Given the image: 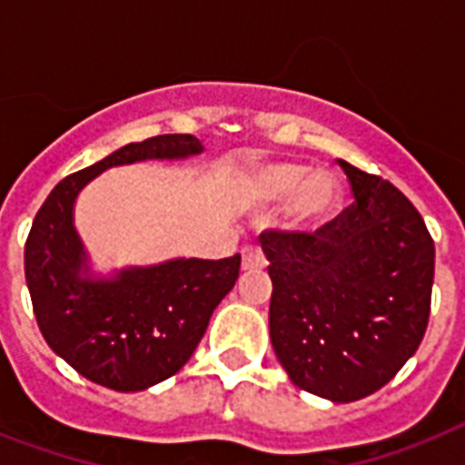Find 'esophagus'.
<instances>
[{
	"label": "esophagus",
	"mask_w": 465,
	"mask_h": 465,
	"mask_svg": "<svg viewBox=\"0 0 465 465\" xmlns=\"http://www.w3.org/2000/svg\"><path fill=\"white\" fill-rule=\"evenodd\" d=\"M241 258H243V270H258L265 265V253L261 246H246L241 251Z\"/></svg>",
	"instance_id": "esophagus-1"
}]
</instances>
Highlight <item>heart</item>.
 Here are the masks:
<instances>
[{"label":"heart","mask_w":465,"mask_h":465,"mask_svg":"<svg viewBox=\"0 0 465 465\" xmlns=\"http://www.w3.org/2000/svg\"><path fill=\"white\" fill-rule=\"evenodd\" d=\"M258 190L265 200L292 195L287 224L294 232H316L340 207V183L328 171H311L297 161L270 163L258 173Z\"/></svg>","instance_id":"1"}]
</instances>
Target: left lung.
<instances>
[{"mask_svg": "<svg viewBox=\"0 0 465 465\" xmlns=\"http://www.w3.org/2000/svg\"><path fill=\"white\" fill-rule=\"evenodd\" d=\"M354 203L316 229L261 233L270 340L292 383L352 403L393 379L425 338L434 241L408 197L340 159Z\"/></svg>", "mask_w": 465, "mask_h": 465, "instance_id": "1", "label": "left lung"}]
</instances>
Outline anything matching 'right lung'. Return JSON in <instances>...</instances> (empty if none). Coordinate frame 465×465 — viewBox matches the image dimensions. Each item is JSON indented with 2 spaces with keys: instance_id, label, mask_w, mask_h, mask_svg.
<instances>
[{
  "instance_id": "obj_1",
  "label": "right lung",
  "mask_w": 465,
  "mask_h": 465,
  "mask_svg": "<svg viewBox=\"0 0 465 465\" xmlns=\"http://www.w3.org/2000/svg\"><path fill=\"white\" fill-rule=\"evenodd\" d=\"M204 152L193 134L133 142L94 166L62 178L25 239V282L45 342L89 381L144 391L173 376L195 352L212 311L239 280L241 255L175 258L149 268L91 277L74 229V200L105 168Z\"/></svg>"
}]
</instances>
